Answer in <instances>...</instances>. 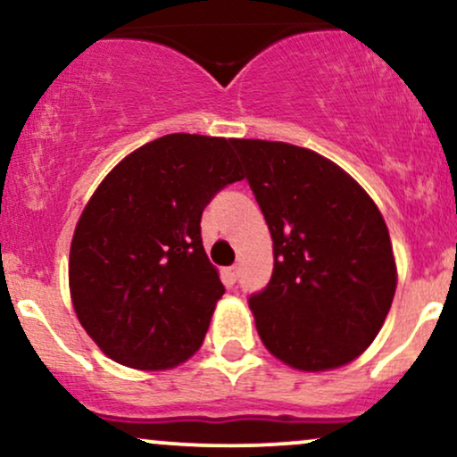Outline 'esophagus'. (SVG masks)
<instances>
[{
    "instance_id": "1",
    "label": "esophagus",
    "mask_w": 457,
    "mask_h": 457,
    "mask_svg": "<svg viewBox=\"0 0 457 457\" xmlns=\"http://www.w3.org/2000/svg\"><path fill=\"white\" fill-rule=\"evenodd\" d=\"M236 279H238V266H229V269L223 270V283L228 287H232Z\"/></svg>"
}]
</instances>
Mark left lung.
Masks as SVG:
<instances>
[{
  "mask_svg": "<svg viewBox=\"0 0 457 457\" xmlns=\"http://www.w3.org/2000/svg\"><path fill=\"white\" fill-rule=\"evenodd\" d=\"M272 238V277L249 298L260 339L301 371L348 365L376 339L397 287L385 219L337 162L286 141L232 139Z\"/></svg>",
  "mask_w": 457,
  "mask_h": 457,
  "instance_id": "obj_1",
  "label": "left lung"
}]
</instances>
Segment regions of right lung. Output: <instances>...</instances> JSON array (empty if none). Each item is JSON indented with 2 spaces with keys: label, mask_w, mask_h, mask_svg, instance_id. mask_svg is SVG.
<instances>
[{
  "label": "right lung",
  "mask_w": 457,
  "mask_h": 457,
  "mask_svg": "<svg viewBox=\"0 0 457 457\" xmlns=\"http://www.w3.org/2000/svg\"><path fill=\"white\" fill-rule=\"evenodd\" d=\"M232 139L171 133L103 178L68 260L75 313L115 363L171 370L197 353L225 287L202 245V212L243 180Z\"/></svg>",
  "instance_id": "add662e5"
}]
</instances>
